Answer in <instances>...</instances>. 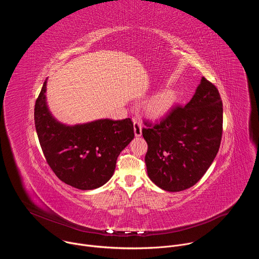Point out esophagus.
<instances>
[{
  "label": "esophagus",
  "mask_w": 259,
  "mask_h": 259,
  "mask_svg": "<svg viewBox=\"0 0 259 259\" xmlns=\"http://www.w3.org/2000/svg\"><path fill=\"white\" fill-rule=\"evenodd\" d=\"M133 125H134V134L136 137L141 136L142 134V127H141V122L137 119L133 120Z\"/></svg>",
  "instance_id": "obj_1"
}]
</instances>
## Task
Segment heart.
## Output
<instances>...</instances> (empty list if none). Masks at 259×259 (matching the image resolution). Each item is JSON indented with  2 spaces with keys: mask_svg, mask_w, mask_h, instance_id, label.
<instances>
[{
  "mask_svg": "<svg viewBox=\"0 0 259 259\" xmlns=\"http://www.w3.org/2000/svg\"><path fill=\"white\" fill-rule=\"evenodd\" d=\"M176 101L174 91L165 90L154 95L145 104V112L152 118H161L166 116Z\"/></svg>",
  "mask_w": 259,
  "mask_h": 259,
  "instance_id": "1",
  "label": "heart"
}]
</instances>
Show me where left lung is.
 <instances>
[{"mask_svg": "<svg viewBox=\"0 0 259 259\" xmlns=\"http://www.w3.org/2000/svg\"><path fill=\"white\" fill-rule=\"evenodd\" d=\"M223 101L217 88L202 78L190 102L174 107L142 136L147 143V175L160 189L181 192L203 177L214 161L223 135Z\"/></svg>", "mask_w": 259, "mask_h": 259, "instance_id": "left-lung-1", "label": "left lung"}]
</instances>
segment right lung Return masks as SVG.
I'll return each instance as SVG.
<instances>
[{"mask_svg": "<svg viewBox=\"0 0 259 259\" xmlns=\"http://www.w3.org/2000/svg\"><path fill=\"white\" fill-rule=\"evenodd\" d=\"M47 80L34 105V125L46 161L56 176L82 191L102 187L112 178L120 153L134 138L131 119H99L65 125L51 114Z\"/></svg>", "mask_w": 259, "mask_h": 259, "instance_id": "1", "label": "right lung"}]
</instances>
